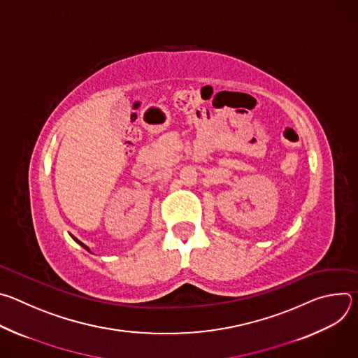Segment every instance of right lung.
<instances>
[{"instance_id": "obj_1", "label": "right lung", "mask_w": 358, "mask_h": 358, "mask_svg": "<svg viewBox=\"0 0 358 358\" xmlns=\"http://www.w3.org/2000/svg\"><path fill=\"white\" fill-rule=\"evenodd\" d=\"M73 239H75V241H76V242H78V243H79V245H82V246H83V248H85V249H86V250H89V252H90V249H89V248H87V246H86V245H85V243H82V242H80V241H78V239H76V238H73Z\"/></svg>"}]
</instances>
